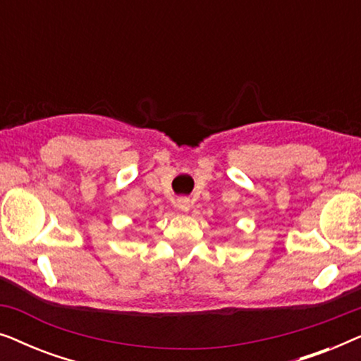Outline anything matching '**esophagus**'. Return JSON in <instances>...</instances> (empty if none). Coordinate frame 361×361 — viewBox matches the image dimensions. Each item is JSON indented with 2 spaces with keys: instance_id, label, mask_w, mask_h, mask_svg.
Segmentation results:
<instances>
[{
  "instance_id": "1",
  "label": "esophagus",
  "mask_w": 361,
  "mask_h": 361,
  "mask_svg": "<svg viewBox=\"0 0 361 361\" xmlns=\"http://www.w3.org/2000/svg\"><path fill=\"white\" fill-rule=\"evenodd\" d=\"M190 200L187 199V197H180V199H177V209L182 210V212H189L190 210Z\"/></svg>"
}]
</instances>
